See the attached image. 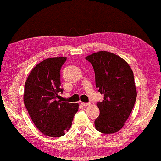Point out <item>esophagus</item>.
Here are the masks:
<instances>
[{
	"label": "esophagus",
	"mask_w": 161,
	"mask_h": 161,
	"mask_svg": "<svg viewBox=\"0 0 161 161\" xmlns=\"http://www.w3.org/2000/svg\"><path fill=\"white\" fill-rule=\"evenodd\" d=\"M81 105H82V106H84V107H87V106H88V105H90V103H81Z\"/></svg>",
	"instance_id": "1"
}]
</instances>
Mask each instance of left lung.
I'll return each instance as SVG.
<instances>
[{
	"mask_svg": "<svg viewBox=\"0 0 161 161\" xmlns=\"http://www.w3.org/2000/svg\"><path fill=\"white\" fill-rule=\"evenodd\" d=\"M85 59L94 67L96 87L103 94L97 102L100 115L95 128L103 134H114L124 127L136 98L134 73L128 64L117 55L99 51Z\"/></svg>",
	"mask_w": 161,
	"mask_h": 161,
	"instance_id": "8db88e82",
	"label": "left lung"
}]
</instances>
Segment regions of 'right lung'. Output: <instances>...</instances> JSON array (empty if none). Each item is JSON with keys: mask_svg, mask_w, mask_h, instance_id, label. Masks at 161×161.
<instances>
[{"mask_svg": "<svg viewBox=\"0 0 161 161\" xmlns=\"http://www.w3.org/2000/svg\"><path fill=\"white\" fill-rule=\"evenodd\" d=\"M67 58L46 59L33 68L25 85L24 102L34 125L44 135L59 137L71 127L78 103L58 101L60 88V68Z\"/></svg>", "mask_w": 161, "mask_h": 161, "instance_id": "1", "label": "right lung"}]
</instances>
